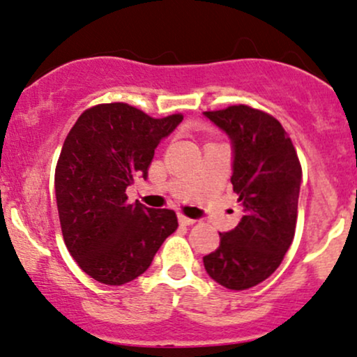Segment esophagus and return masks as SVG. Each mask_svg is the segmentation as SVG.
<instances>
[{"instance_id":"obj_1","label":"esophagus","mask_w":357,"mask_h":357,"mask_svg":"<svg viewBox=\"0 0 357 357\" xmlns=\"http://www.w3.org/2000/svg\"><path fill=\"white\" fill-rule=\"evenodd\" d=\"M178 222L181 223V225H193L195 223L193 218H188L185 215H178Z\"/></svg>"}]
</instances>
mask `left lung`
I'll return each mask as SVG.
<instances>
[{
  "label": "left lung",
  "mask_w": 357,
  "mask_h": 357,
  "mask_svg": "<svg viewBox=\"0 0 357 357\" xmlns=\"http://www.w3.org/2000/svg\"><path fill=\"white\" fill-rule=\"evenodd\" d=\"M234 144L230 178L242 218L203 257L211 280L248 289L268 280L295 237L301 164L291 139L273 115L248 105L203 112Z\"/></svg>",
  "instance_id": "left-lung-1"
}]
</instances>
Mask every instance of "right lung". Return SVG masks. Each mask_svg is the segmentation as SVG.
Masks as SVG:
<instances>
[{
	"label": "right lung",
	"mask_w": 357,
	"mask_h": 357,
	"mask_svg": "<svg viewBox=\"0 0 357 357\" xmlns=\"http://www.w3.org/2000/svg\"><path fill=\"white\" fill-rule=\"evenodd\" d=\"M181 113L152 119L127 103L84 109L70 128L56 166V198L66 248L103 284L135 280L178 229L167 208L127 202L135 176L147 178L154 149L181 123Z\"/></svg>",
	"instance_id": "obj_1"
}]
</instances>
